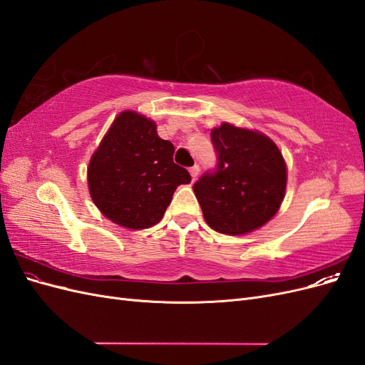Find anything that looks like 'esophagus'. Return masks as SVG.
I'll use <instances>...</instances> for the list:
<instances>
[{
  "label": "esophagus",
  "instance_id": "34e87169",
  "mask_svg": "<svg viewBox=\"0 0 365 365\" xmlns=\"http://www.w3.org/2000/svg\"><path fill=\"white\" fill-rule=\"evenodd\" d=\"M189 172H190V175H192V178H193V180H196V176L200 175V165L195 164L193 168H190V170H189Z\"/></svg>",
  "mask_w": 365,
  "mask_h": 365
}]
</instances>
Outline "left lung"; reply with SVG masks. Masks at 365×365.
I'll return each mask as SVG.
<instances>
[{"label": "left lung", "mask_w": 365, "mask_h": 365, "mask_svg": "<svg viewBox=\"0 0 365 365\" xmlns=\"http://www.w3.org/2000/svg\"><path fill=\"white\" fill-rule=\"evenodd\" d=\"M215 172L193 185L208 227L240 236L263 227L279 212L288 169L280 149L259 130L222 123L212 129Z\"/></svg>", "instance_id": "8db88e82"}]
</instances>
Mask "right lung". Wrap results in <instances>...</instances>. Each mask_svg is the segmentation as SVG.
Listing matches in <instances>:
<instances>
[{
    "instance_id": "1",
    "label": "right lung",
    "mask_w": 365,
    "mask_h": 365,
    "mask_svg": "<svg viewBox=\"0 0 365 365\" xmlns=\"http://www.w3.org/2000/svg\"><path fill=\"white\" fill-rule=\"evenodd\" d=\"M175 148L157 134L155 121L120 113L88 164V189L101 213L114 224L143 230L158 224L176 187L190 173L173 163Z\"/></svg>"
}]
</instances>
